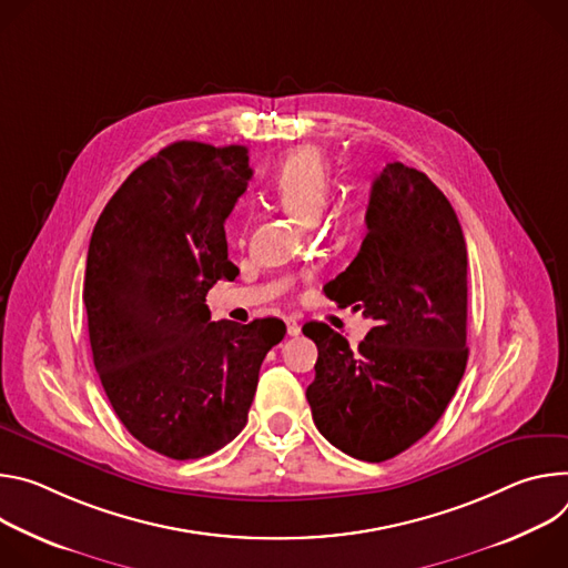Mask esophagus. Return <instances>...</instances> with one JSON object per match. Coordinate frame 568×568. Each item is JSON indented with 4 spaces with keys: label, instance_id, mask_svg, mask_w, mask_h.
Returning a JSON list of instances; mask_svg holds the SVG:
<instances>
[{
    "label": "esophagus",
    "instance_id": "34e87169",
    "mask_svg": "<svg viewBox=\"0 0 568 568\" xmlns=\"http://www.w3.org/2000/svg\"><path fill=\"white\" fill-rule=\"evenodd\" d=\"M286 332H288V336H300L302 327H300V323L295 318H286Z\"/></svg>",
    "mask_w": 568,
    "mask_h": 568
}]
</instances>
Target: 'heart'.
Instances as JSON below:
<instances>
[{"label": "heart", "instance_id": "heart-1", "mask_svg": "<svg viewBox=\"0 0 568 568\" xmlns=\"http://www.w3.org/2000/svg\"><path fill=\"white\" fill-rule=\"evenodd\" d=\"M273 196L300 221H316L332 192V171L325 155L311 146L293 151L271 178Z\"/></svg>", "mask_w": 568, "mask_h": 568}]
</instances>
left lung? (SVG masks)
Segmentation results:
<instances>
[{"instance_id": "8db88e82", "label": "left lung", "mask_w": 568, "mask_h": 568, "mask_svg": "<svg viewBox=\"0 0 568 568\" xmlns=\"http://www.w3.org/2000/svg\"><path fill=\"white\" fill-rule=\"evenodd\" d=\"M367 234L323 286L374 327L349 347L325 323L302 327L318 347L306 388L313 422L352 458L384 463L443 417L467 365V245L447 196L402 162L374 178Z\"/></svg>"}]
</instances>
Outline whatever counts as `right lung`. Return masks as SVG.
<instances>
[{"mask_svg": "<svg viewBox=\"0 0 568 568\" xmlns=\"http://www.w3.org/2000/svg\"><path fill=\"white\" fill-rule=\"evenodd\" d=\"M252 169L245 146L175 142L138 166L101 212L83 302L101 386L133 437L194 460L241 433L277 318L210 321L207 291L234 280L225 219Z\"/></svg>", "mask_w": 568, "mask_h": 568, "instance_id": "obj_1", "label": "right lung"}]
</instances>
